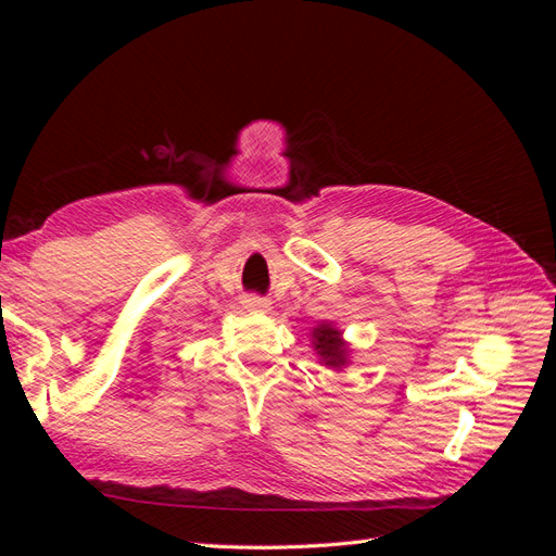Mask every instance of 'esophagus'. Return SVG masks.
I'll return each mask as SVG.
<instances>
[{
	"label": "esophagus",
	"instance_id": "34e87169",
	"mask_svg": "<svg viewBox=\"0 0 556 556\" xmlns=\"http://www.w3.org/2000/svg\"><path fill=\"white\" fill-rule=\"evenodd\" d=\"M243 308L255 311V313H266L268 311V301L262 296H245L243 299Z\"/></svg>",
	"mask_w": 556,
	"mask_h": 556
}]
</instances>
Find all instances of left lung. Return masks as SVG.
<instances>
[{
    "mask_svg": "<svg viewBox=\"0 0 556 556\" xmlns=\"http://www.w3.org/2000/svg\"><path fill=\"white\" fill-rule=\"evenodd\" d=\"M311 343L319 364L331 368V371H343L350 364V343L343 339V331L333 323H317L311 329Z\"/></svg>",
    "mask_w": 556,
    "mask_h": 556,
    "instance_id": "8db88e82",
    "label": "left lung"
}]
</instances>
